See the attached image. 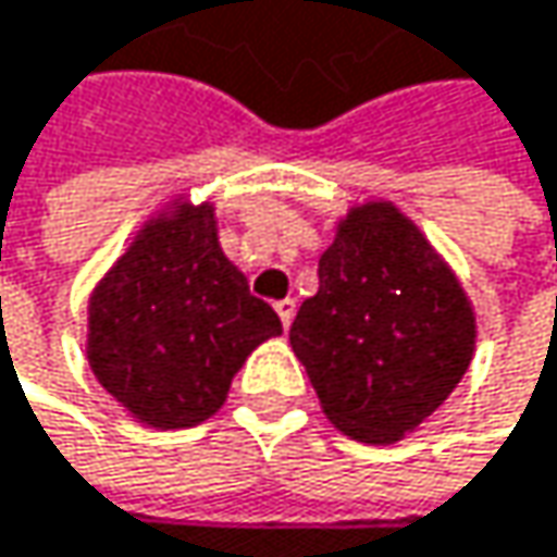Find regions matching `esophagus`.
<instances>
[{
  "label": "esophagus",
  "mask_w": 557,
  "mask_h": 557,
  "mask_svg": "<svg viewBox=\"0 0 557 557\" xmlns=\"http://www.w3.org/2000/svg\"><path fill=\"white\" fill-rule=\"evenodd\" d=\"M273 310H276V317H281L284 330H290V323H294V313H297V300H294V297H287V300H276V304H273Z\"/></svg>",
  "instance_id": "1"
}]
</instances>
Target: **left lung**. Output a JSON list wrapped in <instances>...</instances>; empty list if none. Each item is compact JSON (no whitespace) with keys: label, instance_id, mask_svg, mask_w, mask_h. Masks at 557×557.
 <instances>
[{"label":"left lung","instance_id":"obj_1","mask_svg":"<svg viewBox=\"0 0 557 557\" xmlns=\"http://www.w3.org/2000/svg\"><path fill=\"white\" fill-rule=\"evenodd\" d=\"M290 346L330 424L382 447L414 434L460 385L476 310L428 234L395 201L369 198L336 221Z\"/></svg>","mask_w":557,"mask_h":557}]
</instances>
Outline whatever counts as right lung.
Wrapping results in <instances>:
<instances>
[{
	"label": "right lung",
	"instance_id": "right-lung-1",
	"mask_svg": "<svg viewBox=\"0 0 557 557\" xmlns=\"http://www.w3.org/2000/svg\"><path fill=\"white\" fill-rule=\"evenodd\" d=\"M281 333L221 250L214 201L172 195L94 284L84 352L133 421L182 431L208 421L247 356Z\"/></svg>",
	"mask_w": 557,
	"mask_h": 557
}]
</instances>
